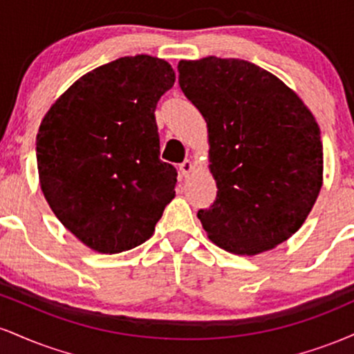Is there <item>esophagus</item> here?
I'll return each instance as SVG.
<instances>
[{"label":"esophagus","mask_w":354,"mask_h":354,"mask_svg":"<svg viewBox=\"0 0 354 354\" xmlns=\"http://www.w3.org/2000/svg\"><path fill=\"white\" fill-rule=\"evenodd\" d=\"M193 169H194V165L191 163L189 160H185V161H183V163L180 165V173H181L183 178H188L189 174L193 173Z\"/></svg>","instance_id":"obj_1"}]
</instances>
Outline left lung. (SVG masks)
I'll use <instances>...</instances> for the list:
<instances>
[{
	"instance_id": "obj_1",
	"label": "left lung",
	"mask_w": 354,
	"mask_h": 354,
	"mask_svg": "<svg viewBox=\"0 0 354 354\" xmlns=\"http://www.w3.org/2000/svg\"><path fill=\"white\" fill-rule=\"evenodd\" d=\"M180 86L208 124L216 200L198 211L214 245L254 256L301 228L323 186L319 126L273 73L238 58L178 63Z\"/></svg>"
}]
</instances>
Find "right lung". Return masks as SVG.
<instances>
[{
    "mask_svg": "<svg viewBox=\"0 0 354 354\" xmlns=\"http://www.w3.org/2000/svg\"><path fill=\"white\" fill-rule=\"evenodd\" d=\"M168 61L124 56L76 80L39 124V186L61 225L93 251L140 246L174 198L160 160L158 101L174 84Z\"/></svg>",
    "mask_w": 354,
    "mask_h": 354,
    "instance_id": "right-lung-1",
    "label": "right lung"
}]
</instances>
